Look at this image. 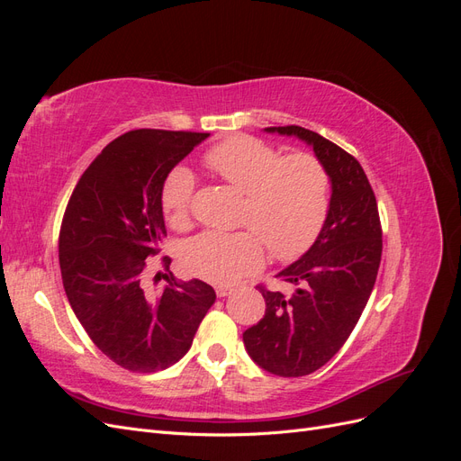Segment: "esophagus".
Here are the masks:
<instances>
[{
  "instance_id": "obj_1",
  "label": "esophagus",
  "mask_w": 461,
  "mask_h": 461,
  "mask_svg": "<svg viewBox=\"0 0 461 461\" xmlns=\"http://www.w3.org/2000/svg\"><path fill=\"white\" fill-rule=\"evenodd\" d=\"M230 292H232V286H229V285H217V286H215V294H217L219 298L229 296Z\"/></svg>"
}]
</instances>
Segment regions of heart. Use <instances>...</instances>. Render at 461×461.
Segmentation results:
<instances>
[{"mask_svg": "<svg viewBox=\"0 0 461 461\" xmlns=\"http://www.w3.org/2000/svg\"><path fill=\"white\" fill-rule=\"evenodd\" d=\"M203 161L246 194L242 222L249 229L194 236L180 252L188 273L227 285L261 267L263 244L278 261L296 259L313 246L330 203V180L317 158L310 153L283 158L256 138L234 136L209 149ZM194 186L196 176L183 165L163 180L161 209L173 229L188 227Z\"/></svg>", "mask_w": 461, "mask_h": 461, "instance_id": "1", "label": "heart"}]
</instances>
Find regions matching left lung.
<instances>
[{"label": "left lung", "mask_w": 461, "mask_h": 461, "mask_svg": "<svg viewBox=\"0 0 461 461\" xmlns=\"http://www.w3.org/2000/svg\"><path fill=\"white\" fill-rule=\"evenodd\" d=\"M265 132L308 144L330 180L323 230L308 252L276 275L294 286V294L259 288L265 315L242 334L246 352L261 369L303 376L323 367L354 330L379 271L383 230L373 188L350 153L296 124Z\"/></svg>", "instance_id": "left-lung-1"}]
</instances>
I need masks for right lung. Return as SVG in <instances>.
<instances>
[{
  "instance_id": "1",
  "label": "right lung",
  "mask_w": 461,
  "mask_h": 461,
  "mask_svg": "<svg viewBox=\"0 0 461 461\" xmlns=\"http://www.w3.org/2000/svg\"><path fill=\"white\" fill-rule=\"evenodd\" d=\"M207 136L153 129L119 136L90 163L65 209V294L92 342L129 371L176 364L215 302V290L198 278L185 283L169 273L158 294L146 285V259L167 236L163 180Z\"/></svg>"
}]
</instances>
